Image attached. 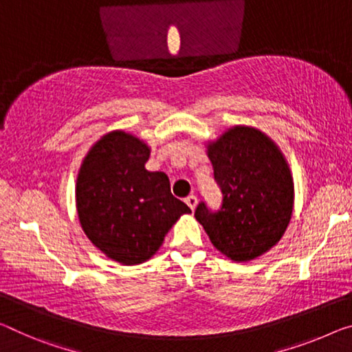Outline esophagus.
Returning a JSON list of instances; mask_svg holds the SVG:
<instances>
[{"label":"esophagus","instance_id":"1","mask_svg":"<svg viewBox=\"0 0 352 352\" xmlns=\"http://www.w3.org/2000/svg\"><path fill=\"white\" fill-rule=\"evenodd\" d=\"M184 201H186V204L188 208H190L192 210L197 208V197H195V195H188V197L184 199Z\"/></svg>","mask_w":352,"mask_h":352}]
</instances>
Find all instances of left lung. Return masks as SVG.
I'll return each instance as SVG.
<instances>
[{"label": "left lung", "instance_id": "obj_1", "mask_svg": "<svg viewBox=\"0 0 352 352\" xmlns=\"http://www.w3.org/2000/svg\"><path fill=\"white\" fill-rule=\"evenodd\" d=\"M219 210L201 201L195 219L232 261H250L282 239L293 215L294 182L278 146L255 127L236 126L208 144Z\"/></svg>", "mask_w": 352, "mask_h": 352}]
</instances>
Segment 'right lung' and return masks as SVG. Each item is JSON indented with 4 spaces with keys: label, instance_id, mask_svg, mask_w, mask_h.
Instances as JSON below:
<instances>
[{
    "label": "right lung",
    "instance_id": "1",
    "mask_svg": "<svg viewBox=\"0 0 352 352\" xmlns=\"http://www.w3.org/2000/svg\"><path fill=\"white\" fill-rule=\"evenodd\" d=\"M149 146L122 131L102 137L80 166L75 199L88 239L115 261L142 264L192 210L175 198L164 171H148Z\"/></svg>",
    "mask_w": 352,
    "mask_h": 352
}]
</instances>
